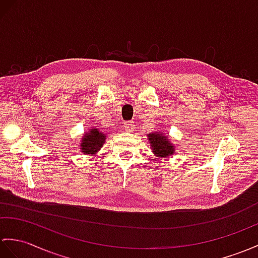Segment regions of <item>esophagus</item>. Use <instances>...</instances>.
<instances>
[{
	"label": "esophagus",
	"instance_id": "34e87169",
	"mask_svg": "<svg viewBox=\"0 0 258 258\" xmlns=\"http://www.w3.org/2000/svg\"><path fill=\"white\" fill-rule=\"evenodd\" d=\"M134 127H135V125H134L133 121H127L124 123V128L126 132H133Z\"/></svg>",
	"mask_w": 258,
	"mask_h": 258
}]
</instances>
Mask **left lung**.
<instances>
[{
	"label": "left lung",
	"instance_id": "1",
	"mask_svg": "<svg viewBox=\"0 0 258 258\" xmlns=\"http://www.w3.org/2000/svg\"><path fill=\"white\" fill-rule=\"evenodd\" d=\"M148 141L151 143L153 152L158 157H167L175 152L167 136H163L159 133H152L148 134Z\"/></svg>",
	"mask_w": 258,
	"mask_h": 258
}]
</instances>
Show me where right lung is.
Here are the masks:
<instances>
[{"label": "right lung", "instance_id": "right-lung-1", "mask_svg": "<svg viewBox=\"0 0 258 258\" xmlns=\"http://www.w3.org/2000/svg\"><path fill=\"white\" fill-rule=\"evenodd\" d=\"M105 142L104 134L98 128H91L89 133H86L83 136L82 142L80 144L81 151L83 154H94L103 145Z\"/></svg>", "mask_w": 258, "mask_h": 258}]
</instances>
